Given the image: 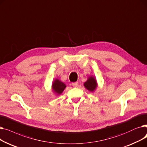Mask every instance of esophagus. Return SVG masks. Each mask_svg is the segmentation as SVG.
<instances>
[{"instance_id": "34e87169", "label": "esophagus", "mask_w": 147, "mask_h": 147, "mask_svg": "<svg viewBox=\"0 0 147 147\" xmlns=\"http://www.w3.org/2000/svg\"><path fill=\"white\" fill-rule=\"evenodd\" d=\"M78 86V82H75L72 83V86L74 87H76Z\"/></svg>"}]
</instances>
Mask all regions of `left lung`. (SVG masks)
<instances>
[{"instance_id":"obj_1","label":"left lung","mask_w":147,"mask_h":147,"mask_svg":"<svg viewBox=\"0 0 147 147\" xmlns=\"http://www.w3.org/2000/svg\"><path fill=\"white\" fill-rule=\"evenodd\" d=\"M84 86L86 88H87L88 91H90V92H94V90L96 89L97 86L96 78L94 76H89L87 81L84 84Z\"/></svg>"}]
</instances>
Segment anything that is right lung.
Here are the masks:
<instances>
[{"label":"right lung","instance_id":"add662e5","mask_svg":"<svg viewBox=\"0 0 147 147\" xmlns=\"http://www.w3.org/2000/svg\"><path fill=\"white\" fill-rule=\"evenodd\" d=\"M66 87V86L65 84L58 79H55L52 84V89L53 92L57 95L61 94L65 89Z\"/></svg>","mask_w":147,"mask_h":147}]
</instances>
